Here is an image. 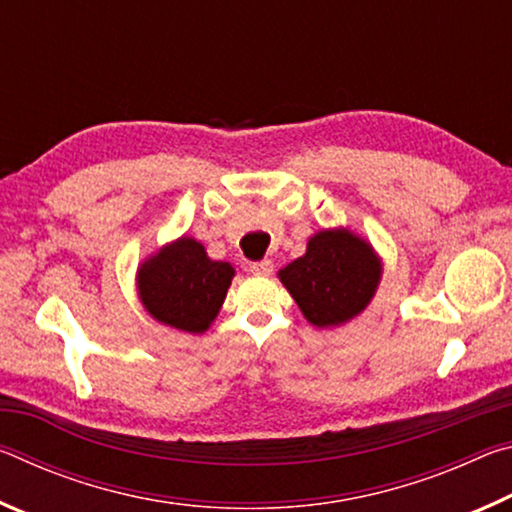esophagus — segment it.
<instances>
[{"instance_id": "34e87169", "label": "esophagus", "mask_w": 512, "mask_h": 512, "mask_svg": "<svg viewBox=\"0 0 512 512\" xmlns=\"http://www.w3.org/2000/svg\"><path fill=\"white\" fill-rule=\"evenodd\" d=\"M248 268H250V273H255V275H271L273 273V262L262 259V262H253Z\"/></svg>"}]
</instances>
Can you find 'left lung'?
Here are the masks:
<instances>
[{
	"instance_id": "8db88e82",
	"label": "left lung",
	"mask_w": 512,
	"mask_h": 512,
	"mask_svg": "<svg viewBox=\"0 0 512 512\" xmlns=\"http://www.w3.org/2000/svg\"><path fill=\"white\" fill-rule=\"evenodd\" d=\"M381 277L379 259L348 230H323L280 280L311 325H341L368 305Z\"/></svg>"
}]
</instances>
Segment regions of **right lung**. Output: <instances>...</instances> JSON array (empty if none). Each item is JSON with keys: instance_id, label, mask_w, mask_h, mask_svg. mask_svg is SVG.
I'll return each instance as SVG.
<instances>
[{"instance_id": "obj_1", "label": "right lung", "mask_w": 512, "mask_h": 512, "mask_svg": "<svg viewBox=\"0 0 512 512\" xmlns=\"http://www.w3.org/2000/svg\"><path fill=\"white\" fill-rule=\"evenodd\" d=\"M232 275L228 262H212L196 239L183 237L142 266L137 284L155 320L198 334L219 314Z\"/></svg>"}]
</instances>
